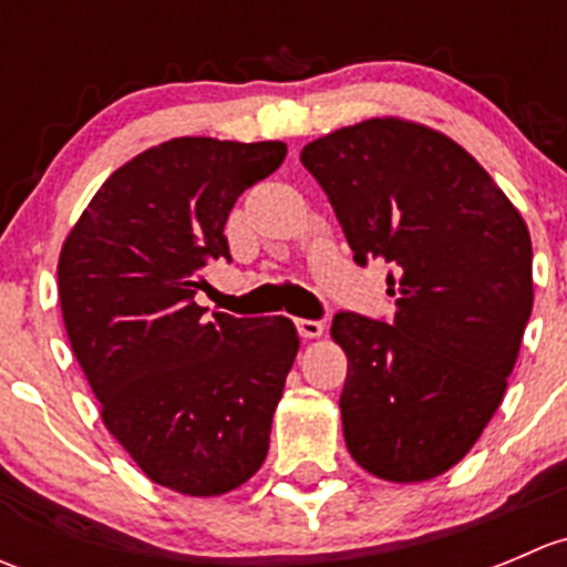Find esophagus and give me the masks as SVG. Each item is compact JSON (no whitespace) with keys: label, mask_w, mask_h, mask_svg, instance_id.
<instances>
[{"label":"esophagus","mask_w":567,"mask_h":567,"mask_svg":"<svg viewBox=\"0 0 567 567\" xmlns=\"http://www.w3.org/2000/svg\"><path fill=\"white\" fill-rule=\"evenodd\" d=\"M296 329H299V334L305 337V340H316V337L323 334V323H320V320L299 318L296 320Z\"/></svg>","instance_id":"esophagus-1"}]
</instances>
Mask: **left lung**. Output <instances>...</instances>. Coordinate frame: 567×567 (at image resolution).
I'll return each instance as SVG.
<instances>
[{
  "mask_svg": "<svg viewBox=\"0 0 567 567\" xmlns=\"http://www.w3.org/2000/svg\"><path fill=\"white\" fill-rule=\"evenodd\" d=\"M353 260L392 262L394 320L337 312L351 458L390 483L453 468L507 390L532 312L527 221L458 142L373 117L301 151Z\"/></svg>",
  "mask_w": 567,
  "mask_h": 567,
  "instance_id": "obj_1",
  "label": "left lung"
}]
</instances>
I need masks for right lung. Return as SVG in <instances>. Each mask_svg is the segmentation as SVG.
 Listing matches in <instances>:
<instances>
[{
    "mask_svg": "<svg viewBox=\"0 0 567 567\" xmlns=\"http://www.w3.org/2000/svg\"><path fill=\"white\" fill-rule=\"evenodd\" d=\"M285 153V142H162L106 177L62 244V320L101 420L177 494H227L266 461L299 353L293 320L205 318L194 296L208 260H230L236 199Z\"/></svg>",
    "mask_w": 567,
    "mask_h": 567,
    "instance_id": "obj_1",
    "label": "right lung"
}]
</instances>
